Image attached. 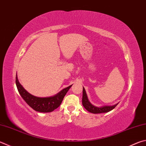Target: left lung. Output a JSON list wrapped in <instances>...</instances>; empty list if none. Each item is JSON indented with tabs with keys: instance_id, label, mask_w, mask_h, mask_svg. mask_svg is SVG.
<instances>
[{
	"instance_id": "8db88e82",
	"label": "left lung",
	"mask_w": 146,
	"mask_h": 146,
	"mask_svg": "<svg viewBox=\"0 0 146 146\" xmlns=\"http://www.w3.org/2000/svg\"><path fill=\"white\" fill-rule=\"evenodd\" d=\"M82 105L86 109L89 111V112L92 113H105L108 112L109 111L113 109L117 104L112 105V106H104V107H95L93 105H92L91 103L89 102L87 98L86 90L83 87V97H82Z\"/></svg>"
}]
</instances>
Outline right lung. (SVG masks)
<instances>
[{
    "instance_id": "1",
    "label": "right lung",
    "mask_w": 146,
    "mask_h": 146,
    "mask_svg": "<svg viewBox=\"0 0 146 146\" xmlns=\"http://www.w3.org/2000/svg\"><path fill=\"white\" fill-rule=\"evenodd\" d=\"M16 85L20 94L25 102L34 110L39 112H50L59 107L68 90L72 86L66 87L54 96L39 98L29 93L18 82L17 75H16Z\"/></svg>"
}]
</instances>
